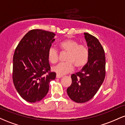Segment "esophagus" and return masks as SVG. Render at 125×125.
I'll return each instance as SVG.
<instances>
[{"mask_svg":"<svg viewBox=\"0 0 125 125\" xmlns=\"http://www.w3.org/2000/svg\"><path fill=\"white\" fill-rule=\"evenodd\" d=\"M63 76L62 75H61V74H56V77L57 78H61V77H62Z\"/></svg>","mask_w":125,"mask_h":125,"instance_id":"1","label":"esophagus"}]
</instances>
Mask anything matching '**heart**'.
Returning <instances> with one entry per match:
<instances>
[{"label":"heart","mask_w":125,"mask_h":125,"mask_svg":"<svg viewBox=\"0 0 125 125\" xmlns=\"http://www.w3.org/2000/svg\"><path fill=\"white\" fill-rule=\"evenodd\" d=\"M59 48L63 52H67L66 62L61 63L52 67V71L57 74L63 75L73 71L74 66L77 68L83 67L88 61L89 52L83 44H79L78 42L68 39L62 41ZM50 62L54 64L59 59V53L54 48L51 47L48 53Z\"/></svg>","instance_id":"b5f03b06"}]
</instances>
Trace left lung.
<instances>
[{
    "label": "left lung",
    "instance_id": "obj_1",
    "mask_svg": "<svg viewBox=\"0 0 125 125\" xmlns=\"http://www.w3.org/2000/svg\"><path fill=\"white\" fill-rule=\"evenodd\" d=\"M88 47L87 63L81 72L71 75L72 84L67 94L73 101L84 103L91 99L99 89L105 77V54L96 38L84 33Z\"/></svg>",
    "mask_w": 125,
    "mask_h": 125
}]
</instances>
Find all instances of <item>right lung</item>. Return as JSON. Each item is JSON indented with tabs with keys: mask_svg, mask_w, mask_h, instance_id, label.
Returning a JSON list of instances; mask_svg holds the SVG:
<instances>
[{
	"mask_svg": "<svg viewBox=\"0 0 125 125\" xmlns=\"http://www.w3.org/2000/svg\"><path fill=\"white\" fill-rule=\"evenodd\" d=\"M55 34L41 29L28 31L19 43L13 58V81L26 101H40L48 94L49 83L56 78L51 72L48 53Z\"/></svg>",
	"mask_w": 125,
	"mask_h": 125,
	"instance_id": "obj_1",
	"label": "right lung"
}]
</instances>
